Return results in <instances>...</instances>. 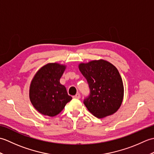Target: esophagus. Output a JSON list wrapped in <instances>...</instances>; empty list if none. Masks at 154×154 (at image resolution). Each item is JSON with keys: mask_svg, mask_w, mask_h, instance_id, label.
Here are the masks:
<instances>
[{"mask_svg": "<svg viewBox=\"0 0 154 154\" xmlns=\"http://www.w3.org/2000/svg\"><path fill=\"white\" fill-rule=\"evenodd\" d=\"M73 98H74V99H80V94L79 93L76 94L75 96H73Z\"/></svg>", "mask_w": 154, "mask_h": 154, "instance_id": "1", "label": "esophagus"}]
</instances>
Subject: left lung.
<instances>
[{
  "mask_svg": "<svg viewBox=\"0 0 154 154\" xmlns=\"http://www.w3.org/2000/svg\"><path fill=\"white\" fill-rule=\"evenodd\" d=\"M79 68L90 89L89 95L83 100L88 110L100 119L116 112L124 96L122 80L117 69L103 60L81 63Z\"/></svg>",
  "mask_w": 154,
  "mask_h": 154,
  "instance_id": "1",
  "label": "left lung"
}]
</instances>
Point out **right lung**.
I'll use <instances>...</instances> for the list:
<instances>
[{"mask_svg": "<svg viewBox=\"0 0 154 154\" xmlns=\"http://www.w3.org/2000/svg\"><path fill=\"white\" fill-rule=\"evenodd\" d=\"M65 66L48 63L35 75L30 88V99L39 112L49 116H56L72 99L60 79Z\"/></svg>", "mask_w": 154, "mask_h": 154, "instance_id": "obj_1", "label": "right lung"}]
</instances>
